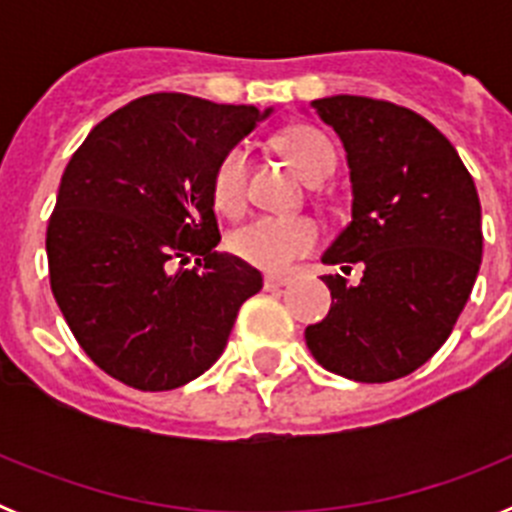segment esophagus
<instances>
[{
  "instance_id": "obj_1",
  "label": "esophagus",
  "mask_w": 512,
  "mask_h": 512,
  "mask_svg": "<svg viewBox=\"0 0 512 512\" xmlns=\"http://www.w3.org/2000/svg\"><path fill=\"white\" fill-rule=\"evenodd\" d=\"M287 284H289V277H284V274H266L264 277L266 292H277V289L287 287Z\"/></svg>"
}]
</instances>
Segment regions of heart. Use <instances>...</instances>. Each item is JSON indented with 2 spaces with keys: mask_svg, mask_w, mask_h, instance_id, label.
<instances>
[{
  "mask_svg": "<svg viewBox=\"0 0 512 512\" xmlns=\"http://www.w3.org/2000/svg\"><path fill=\"white\" fill-rule=\"evenodd\" d=\"M277 146L295 164L310 184L323 182L336 169V148L328 135L307 125H297L279 133ZM248 194V151L246 146H230L217 158L212 171V202L217 210L233 212L246 205ZM320 228L310 217L259 215L235 228L228 238L230 251L246 264L264 271H284L318 246Z\"/></svg>",
  "mask_w": 512,
  "mask_h": 512,
  "instance_id": "heart-1",
  "label": "heart"
}]
</instances>
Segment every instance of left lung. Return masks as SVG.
Here are the masks:
<instances>
[{
	"label": "left lung",
	"mask_w": 512,
	"mask_h": 512,
	"mask_svg": "<svg viewBox=\"0 0 512 512\" xmlns=\"http://www.w3.org/2000/svg\"><path fill=\"white\" fill-rule=\"evenodd\" d=\"M336 130L351 169V223L323 264H364L330 289L325 320L305 328L323 369L354 382L408 377L436 354L472 295L482 264V210L472 174L418 112L372 97L310 102Z\"/></svg>",
	"instance_id": "8db88e82"
}]
</instances>
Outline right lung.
<instances>
[{
  "label": "right lung",
  "mask_w": 512,
  "mask_h": 512,
  "mask_svg": "<svg viewBox=\"0 0 512 512\" xmlns=\"http://www.w3.org/2000/svg\"><path fill=\"white\" fill-rule=\"evenodd\" d=\"M269 112L148 94L71 156L45 233L51 289L79 346L117 382L164 392L197 379L264 284L215 251L212 171Z\"/></svg>",
  "instance_id": "right-lung-1"
}]
</instances>
